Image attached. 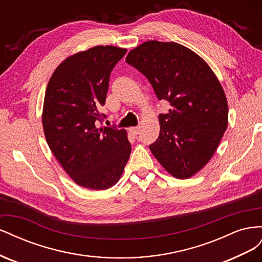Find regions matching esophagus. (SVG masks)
Wrapping results in <instances>:
<instances>
[{
  "mask_svg": "<svg viewBox=\"0 0 262 262\" xmlns=\"http://www.w3.org/2000/svg\"><path fill=\"white\" fill-rule=\"evenodd\" d=\"M140 131H141L140 126H133V128L130 129V132L133 134V136H138V134L140 133Z\"/></svg>",
  "mask_w": 262,
  "mask_h": 262,
  "instance_id": "esophagus-1",
  "label": "esophagus"
}]
</instances>
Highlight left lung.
Segmentation results:
<instances>
[{
	"label": "left lung",
	"mask_w": 262,
	"mask_h": 262,
	"mask_svg": "<svg viewBox=\"0 0 262 262\" xmlns=\"http://www.w3.org/2000/svg\"><path fill=\"white\" fill-rule=\"evenodd\" d=\"M125 61L170 106L158 116L160 136L150 152L171 176L192 177L209 163L227 128V100L216 75L201 57L177 42L145 41Z\"/></svg>",
	"instance_id": "8db88e82"
}]
</instances>
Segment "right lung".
I'll use <instances>...</instances> for the list:
<instances>
[{"mask_svg":"<svg viewBox=\"0 0 262 262\" xmlns=\"http://www.w3.org/2000/svg\"><path fill=\"white\" fill-rule=\"evenodd\" d=\"M126 49L96 46L67 58L47 86L42 125L51 152L78 186L106 190L120 179L131 153L126 131L96 123L105 115L109 76Z\"/></svg>","mask_w":262,"mask_h":262,"instance_id":"add662e5","label":"right lung"}]
</instances>
